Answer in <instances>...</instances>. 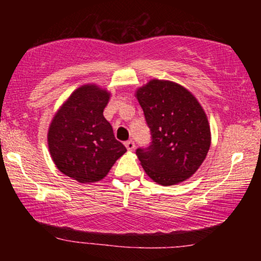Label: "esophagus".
I'll return each instance as SVG.
<instances>
[{
	"instance_id": "obj_1",
	"label": "esophagus",
	"mask_w": 261,
	"mask_h": 261,
	"mask_svg": "<svg viewBox=\"0 0 261 261\" xmlns=\"http://www.w3.org/2000/svg\"><path fill=\"white\" fill-rule=\"evenodd\" d=\"M124 146H126V148H127V151H129V152H132V151H134L135 149V144L133 141H127V142H124Z\"/></svg>"
}]
</instances>
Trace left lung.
<instances>
[{"label": "left lung", "mask_w": 261, "mask_h": 261, "mask_svg": "<svg viewBox=\"0 0 261 261\" xmlns=\"http://www.w3.org/2000/svg\"><path fill=\"white\" fill-rule=\"evenodd\" d=\"M135 97L152 135L147 148L137 149L145 172L164 187L189 179L212 144L208 117L197 98L183 85L155 78L137 89Z\"/></svg>", "instance_id": "1"}]
</instances>
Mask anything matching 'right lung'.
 <instances>
[{
    "mask_svg": "<svg viewBox=\"0 0 261 261\" xmlns=\"http://www.w3.org/2000/svg\"><path fill=\"white\" fill-rule=\"evenodd\" d=\"M112 94L97 84L77 88L49 123L48 151L57 169L82 184L103 179L126 147L103 116Z\"/></svg>",
    "mask_w": 261,
    "mask_h": 261,
    "instance_id": "obj_1",
    "label": "right lung"
}]
</instances>
